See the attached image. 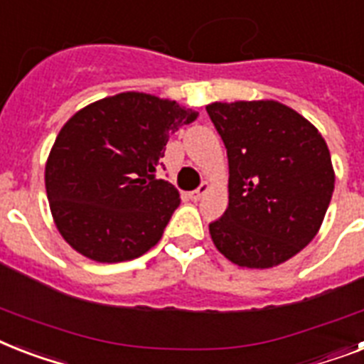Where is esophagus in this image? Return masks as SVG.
<instances>
[{"label": "esophagus", "mask_w": 364, "mask_h": 364, "mask_svg": "<svg viewBox=\"0 0 364 364\" xmlns=\"http://www.w3.org/2000/svg\"><path fill=\"white\" fill-rule=\"evenodd\" d=\"M208 191H209V183H202V185H200L196 191H192L191 194H188V198H191L192 202H198V200H200V198H202Z\"/></svg>", "instance_id": "esophagus-1"}]
</instances>
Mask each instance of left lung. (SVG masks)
Masks as SVG:
<instances>
[{"mask_svg":"<svg viewBox=\"0 0 364 364\" xmlns=\"http://www.w3.org/2000/svg\"><path fill=\"white\" fill-rule=\"evenodd\" d=\"M228 153V209L209 224L232 264L269 269L305 249L335 191L331 153L312 123L277 100L205 106Z\"/></svg>","mask_w":364,"mask_h":364,"instance_id":"8db88e82","label":"left lung"}]
</instances>
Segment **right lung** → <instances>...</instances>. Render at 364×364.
Masks as SVG:
<instances>
[{
    "label": "right lung",
    "mask_w": 364,
    "mask_h": 364,
    "mask_svg": "<svg viewBox=\"0 0 364 364\" xmlns=\"http://www.w3.org/2000/svg\"><path fill=\"white\" fill-rule=\"evenodd\" d=\"M198 112L127 91L76 112L55 138L44 183L67 243L90 259L117 264L155 247L179 205L156 170L170 134Z\"/></svg>",
    "instance_id": "obj_1"
}]
</instances>
